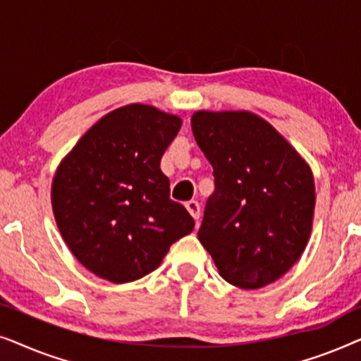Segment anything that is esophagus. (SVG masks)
<instances>
[{
	"label": "esophagus",
	"mask_w": 361,
	"mask_h": 361,
	"mask_svg": "<svg viewBox=\"0 0 361 361\" xmlns=\"http://www.w3.org/2000/svg\"><path fill=\"white\" fill-rule=\"evenodd\" d=\"M185 209L189 210V214L194 216L197 221H199V219H200V205H199V202H195V200L185 202Z\"/></svg>",
	"instance_id": "obj_1"
}]
</instances>
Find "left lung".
Masks as SVG:
<instances>
[{"mask_svg":"<svg viewBox=\"0 0 361 361\" xmlns=\"http://www.w3.org/2000/svg\"><path fill=\"white\" fill-rule=\"evenodd\" d=\"M197 145L214 167L199 240L219 273L241 289L279 279L304 253L315 187L299 152L250 111H195Z\"/></svg>","mask_w":361,"mask_h":361,"instance_id":"obj_1","label":"left lung"}]
</instances>
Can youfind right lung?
I'll return each instance as SVG.
<instances>
[{"instance_id": "1", "label": "right lung", "mask_w": 361, "mask_h": 361, "mask_svg": "<svg viewBox=\"0 0 361 361\" xmlns=\"http://www.w3.org/2000/svg\"><path fill=\"white\" fill-rule=\"evenodd\" d=\"M182 120L133 103L98 120L59 164L52 210L73 256L98 278L131 283L161 264L171 245L194 230L171 200L161 157Z\"/></svg>"}]
</instances>
